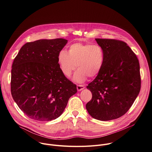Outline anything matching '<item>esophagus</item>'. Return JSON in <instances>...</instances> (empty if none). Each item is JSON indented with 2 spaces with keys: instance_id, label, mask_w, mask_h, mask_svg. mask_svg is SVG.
I'll return each mask as SVG.
<instances>
[{
  "instance_id": "1",
  "label": "esophagus",
  "mask_w": 152,
  "mask_h": 152,
  "mask_svg": "<svg viewBox=\"0 0 152 152\" xmlns=\"http://www.w3.org/2000/svg\"><path fill=\"white\" fill-rule=\"evenodd\" d=\"M85 88L84 86L83 85H77V88L78 91H81L82 90H83Z\"/></svg>"
}]
</instances>
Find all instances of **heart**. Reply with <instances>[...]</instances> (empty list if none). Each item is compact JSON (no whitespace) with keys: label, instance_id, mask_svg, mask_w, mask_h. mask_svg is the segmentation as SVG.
<instances>
[{"label":"heart","instance_id":"heart-1","mask_svg":"<svg viewBox=\"0 0 152 152\" xmlns=\"http://www.w3.org/2000/svg\"><path fill=\"white\" fill-rule=\"evenodd\" d=\"M58 62L66 77H69L77 66L73 80L81 83L87 77L94 78L100 73L104 62V52L99 45L76 43L69 47L68 52L64 50L59 52Z\"/></svg>","mask_w":152,"mask_h":152}]
</instances>
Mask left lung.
Instances as JSON below:
<instances>
[{"label":"left lung","instance_id":"left-lung-1","mask_svg":"<svg viewBox=\"0 0 152 152\" xmlns=\"http://www.w3.org/2000/svg\"><path fill=\"white\" fill-rule=\"evenodd\" d=\"M104 52L100 73L87 86L92 99L86 104L94 119L109 121L124 115L131 107L141 88L138 60L124 42L96 39Z\"/></svg>","mask_w":152,"mask_h":152}]
</instances>
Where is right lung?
<instances>
[{
    "label": "right lung",
    "instance_id": "add662e5",
    "mask_svg": "<svg viewBox=\"0 0 152 152\" xmlns=\"http://www.w3.org/2000/svg\"><path fill=\"white\" fill-rule=\"evenodd\" d=\"M64 39L28 42L14 59L11 90L14 101L30 118L49 121L61 115L77 86L60 70L58 56Z\"/></svg>",
    "mask_w": 152,
    "mask_h": 152
}]
</instances>
